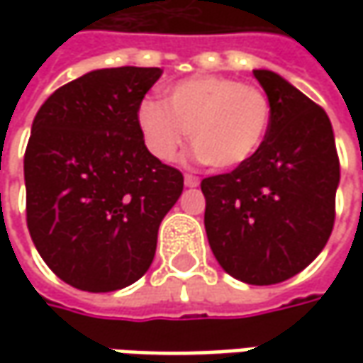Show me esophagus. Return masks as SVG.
Segmentation results:
<instances>
[{
  "label": "esophagus",
  "mask_w": 363,
  "mask_h": 363,
  "mask_svg": "<svg viewBox=\"0 0 363 363\" xmlns=\"http://www.w3.org/2000/svg\"><path fill=\"white\" fill-rule=\"evenodd\" d=\"M184 182H186V186H188V188H198V186H200V177L194 174H186Z\"/></svg>",
  "instance_id": "esophagus-1"
}]
</instances>
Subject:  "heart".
Wrapping results in <instances>:
<instances>
[{
  "mask_svg": "<svg viewBox=\"0 0 363 363\" xmlns=\"http://www.w3.org/2000/svg\"><path fill=\"white\" fill-rule=\"evenodd\" d=\"M271 117V101L262 89L216 74L182 80L167 92V105L147 99L137 111L155 157L175 160L189 133L196 155L214 169L250 160L267 137Z\"/></svg>",
  "mask_w": 363,
  "mask_h": 363,
  "instance_id": "heart-1",
  "label": "heart"
}]
</instances>
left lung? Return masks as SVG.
I'll use <instances>...</instances> for the list:
<instances>
[{"mask_svg": "<svg viewBox=\"0 0 363 363\" xmlns=\"http://www.w3.org/2000/svg\"><path fill=\"white\" fill-rule=\"evenodd\" d=\"M272 106L258 151L202 179L203 226L224 271L277 285L313 262L335 222L340 157L328 113L271 70H252Z\"/></svg>", "mask_w": 363, "mask_h": 363, "instance_id": "1", "label": "left lung"}]
</instances>
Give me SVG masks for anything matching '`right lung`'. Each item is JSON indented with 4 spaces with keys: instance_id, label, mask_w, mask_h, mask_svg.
Here are the masks:
<instances>
[{
    "instance_id": "add662e5",
    "label": "right lung",
    "mask_w": 363,
    "mask_h": 363,
    "mask_svg": "<svg viewBox=\"0 0 363 363\" xmlns=\"http://www.w3.org/2000/svg\"><path fill=\"white\" fill-rule=\"evenodd\" d=\"M161 68H103L40 106L23 155L26 220L64 283L108 293L151 267L184 175L149 153L137 121Z\"/></svg>"
}]
</instances>
